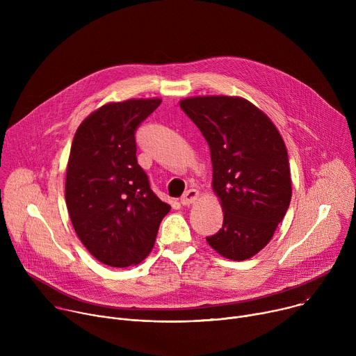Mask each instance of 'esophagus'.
<instances>
[{
    "label": "esophagus",
    "mask_w": 356,
    "mask_h": 356,
    "mask_svg": "<svg viewBox=\"0 0 356 356\" xmlns=\"http://www.w3.org/2000/svg\"><path fill=\"white\" fill-rule=\"evenodd\" d=\"M198 198V191L195 190V188H190V190H187L184 194H183V197L180 198V202L183 206H190V204H193V202L195 201Z\"/></svg>",
    "instance_id": "34e87169"
}]
</instances>
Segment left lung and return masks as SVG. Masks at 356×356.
Instances as JSON below:
<instances>
[{"mask_svg": "<svg viewBox=\"0 0 356 356\" xmlns=\"http://www.w3.org/2000/svg\"><path fill=\"white\" fill-rule=\"evenodd\" d=\"M180 107L210 146L211 184L224 213L222 228L207 242L227 259H249L269 243L291 200L283 138L242 97H188Z\"/></svg>", "mask_w": 356, "mask_h": 356, "instance_id": "obj_1", "label": "left lung"}]
</instances>
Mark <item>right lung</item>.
<instances>
[{"instance_id": "obj_1", "label": "right lung", "mask_w": 356, "mask_h": 356, "mask_svg": "<svg viewBox=\"0 0 356 356\" xmlns=\"http://www.w3.org/2000/svg\"><path fill=\"white\" fill-rule=\"evenodd\" d=\"M162 103H108L77 128L66 172V206L91 255L113 268L140 264L155 245L170 206L150 190L136 161L135 131Z\"/></svg>"}]
</instances>
